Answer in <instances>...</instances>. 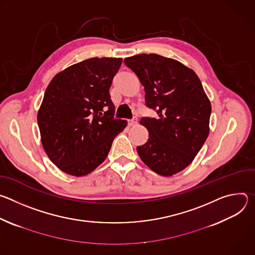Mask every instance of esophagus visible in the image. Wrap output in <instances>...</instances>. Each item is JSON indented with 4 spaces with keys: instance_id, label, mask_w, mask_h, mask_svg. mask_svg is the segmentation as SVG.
<instances>
[{
    "instance_id": "34e87169",
    "label": "esophagus",
    "mask_w": 255,
    "mask_h": 255,
    "mask_svg": "<svg viewBox=\"0 0 255 255\" xmlns=\"http://www.w3.org/2000/svg\"><path fill=\"white\" fill-rule=\"evenodd\" d=\"M136 123H137V119H131V120H128V125L129 126H134V125H136Z\"/></svg>"
}]
</instances>
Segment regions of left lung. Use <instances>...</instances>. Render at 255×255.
Here are the masks:
<instances>
[{"instance_id": "left-lung-1", "label": "left lung", "mask_w": 255, "mask_h": 255, "mask_svg": "<svg viewBox=\"0 0 255 255\" xmlns=\"http://www.w3.org/2000/svg\"><path fill=\"white\" fill-rule=\"evenodd\" d=\"M145 91V105L157 113L143 117L147 142L137 146L141 160L154 172L170 176L186 168L209 134L211 104L195 71L158 54L124 59Z\"/></svg>"}]
</instances>
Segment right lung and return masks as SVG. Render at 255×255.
<instances>
[{"label": "right lung", "mask_w": 255, "mask_h": 255, "mask_svg": "<svg viewBox=\"0 0 255 255\" xmlns=\"http://www.w3.org/2000/svg\"><path fill=\"white\" fill-rule=\"evenodd\" d=\"M122 58L93 57L57 74L37 115L43 148L65 173L83 176L107 157L127 125L115 119L110 87Z\"/></svg>", "instance_id": "add662e5"}]
</instances>
